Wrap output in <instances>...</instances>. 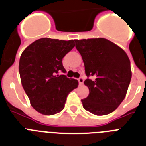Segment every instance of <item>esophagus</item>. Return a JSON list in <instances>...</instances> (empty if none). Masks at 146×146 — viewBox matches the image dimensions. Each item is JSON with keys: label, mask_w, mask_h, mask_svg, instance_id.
Segmentation results:
<instances>
[{"label": "esophagus", "mask_w": 146, "mask_h": 146, "mask_svg": "<svg viewBox=\"0 0 146 146\" xmlns=\"http://www.w3.org/2000/svg\"><path fill=\"white\" fill-rule=\"evenodd\" d=\"M78 81H79V85H82L84 82V79L83 78H82V77H80L79 79H78Z\"/></svg>", "instance_id": "1"}]
</instances>
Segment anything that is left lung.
Returning a JSON list of instances; mask_svg holds the SVG:
<instances>
[{"mask_svg": "<svg viewBox=\"0 0 146 146\" xmlns=\"http://www.w3.org/2000/svg\"><path fill=\"white\" fill-rule=\"evenodd\" d=\"M88 77L84 82L89 95L82 99L83 108L95 115H105L118 108L127 94L132 72L124 49L104 38L75 40Z\"/></svg>", "mask_w": 146, "mask_h": 146, "instance_id": "obj_1", "label": "left lung"}]
</instances>
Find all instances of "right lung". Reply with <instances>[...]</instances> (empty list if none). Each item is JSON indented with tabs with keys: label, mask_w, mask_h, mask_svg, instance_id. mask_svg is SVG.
Wrapping results in <instances>:
<instances>
[{
	"label": "right lung",
	"mask_w": 146,
	"mask_h": 146,
	"mask_svg": "<svg viewBox=\"0 0 146 146\" xmlns=\"http://www.w3.org/2000/svg\"><path fill=\"white\" fill-rule=\"evenodd\" d=\"M75 46L74 40L41 38L34 41L21 54L20 78L31 105L40 114L52 115L64 108L67 96L79 82L58 75L66 73L62 59Z\"/></svg>",
	"instance_id": "obj_1"
}]
</instances>
